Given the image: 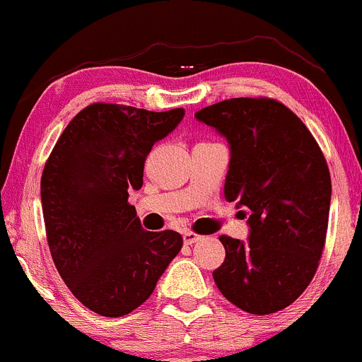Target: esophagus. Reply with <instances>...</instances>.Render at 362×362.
Masks as SVG:
<instances>
[{
	"label": "esophagus",
	"instance_id": "obj_1",
	"mask_svg": "<svg viewBox=\"0 0 362 362\" xmlns=\"http://www.w3.org/2000/svg\"><path fill=\"white\" fill-rule=\"evenodd\" d=\"M199 239H201L199 233L192 232V230H185V232H184V242H185V245H192L194 242H197Z\"/></svg>",
	"mask_w": 362,
	"mask_h": 362
}]
</instances>
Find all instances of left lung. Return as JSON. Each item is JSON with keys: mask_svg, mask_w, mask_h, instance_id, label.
<instances>
[{"mask_svg": "<svg viewBox=\"0 0 362 362\" xmlns=\"http://www.w3.org/2000/svg\"><path fill=\"white\" fill-rule=\"evenodd\" d=\"M230 144L226 201H237L249 240L221 235L213 272L226 299L251 315L291 305L315 276L328 230L332 178L308 127L272 98H233L196 113Z\"/></svg>", "mask_w": 362, "mask_h": 362, "instance_id": "obj_1", "label": "left lung"}]
</instances>
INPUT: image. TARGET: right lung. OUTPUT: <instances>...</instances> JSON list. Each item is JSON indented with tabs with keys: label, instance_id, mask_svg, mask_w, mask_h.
<instances>
[{
	"label": "right lung",
	"instance_id": "1",
	"mask_svg": "<svg viewBox=\"0 0 362 362\" xmlns=\"http://www.w3.org/2000/svg\"><path fill=\"white\" fill-rule=\"evenodd\" d=\"M184 113L93 103L47 158L41 202L51 257L70 292L98 315L125 316L144 304L180 252L178 232L142 228L129 192L142 187L154 142Z\"/></svg>",
	"mask_w": 362,
	"mask_h": 362
}]
</instances>
